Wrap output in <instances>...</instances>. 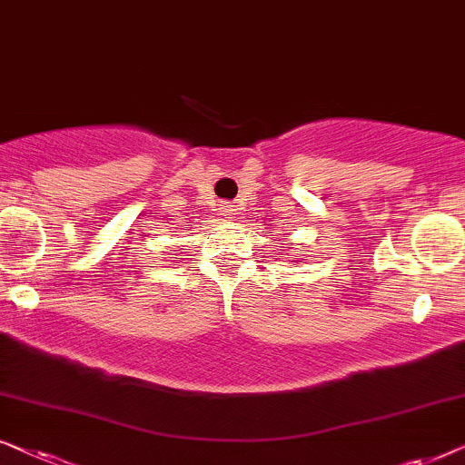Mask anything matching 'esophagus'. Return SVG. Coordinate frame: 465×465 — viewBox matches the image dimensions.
Returning <instances> with one entry per match:
<instances>
[{
    "label": "esophagus",
    "mask_w": 465,
    "mask_h": 465,
    "mask_svg": "<svg viewBox=\"0 0 465 465\" xmlns=\"http://www.w3.org/2000/svg\"><path fill=\"white\" fill-rule=\"evenodd\" d=\"M233 211H235V208L232 204H221V214H223L225 219H232Z\"/></svg>",
    "instance_id": "esophagus-1"
}]
</instances>
